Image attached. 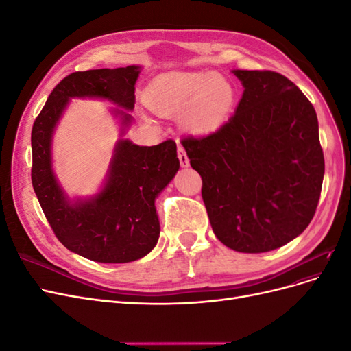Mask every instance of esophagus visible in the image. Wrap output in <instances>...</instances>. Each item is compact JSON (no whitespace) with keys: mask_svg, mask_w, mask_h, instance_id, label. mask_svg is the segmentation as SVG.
Masks as SVG:
<instances>
[{"mask_svg":"<svg viewBox=\"0 0 351 351\" xmlns=\"http://www.w3.org/2000/svg\"><path fill=\"white\" fill-rule=\"evenodd\" d=\"M177 155H178V159H180V164H182V167H189V156L184 151V147L182 145H178L177 147Z\"/></svg>","mask_w":351,"mask_h":351,"instance_id":"1","label":"esophagus"}]
</instances>
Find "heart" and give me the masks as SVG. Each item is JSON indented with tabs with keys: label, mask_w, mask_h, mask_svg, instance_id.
Wrapping results in <instances>:
<instances>
[{
	"label": "heart",
	"mask_w": 351,
	"mask_h": 351,
	"mask_svg": "<svg viewBox=\"0 0 351 351\" xmlns=\"http://www.w3.org/2000/svg\"><path fill=\"white\" fill-rule=\"evenodd\" d=\"M145 101L161 114L182 111V125L190 133L218 132L236 108L237 89L215 71H169L147 84Z\"/></svg>",
	"instance_id": "heart-1"
}]
</instances>
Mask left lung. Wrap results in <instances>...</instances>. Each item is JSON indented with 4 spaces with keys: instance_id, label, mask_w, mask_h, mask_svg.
I'll return each instance as SVG.
<instances>
[{
    "instance_id": "1",
    "label": "left lung",
    "mask_w": 351,
    "mask_h": 351,
    "mask_svg": "<svg viewBox=\"0 0 351 351\" xmlns=\"http://www.w3.org/2000/svg\"><path fill=\"white\" fill-rule=\"evenodd\" d=\"M236 114L215 133L182 145L202 177L217 239L241 253L275 250L311 224L325 173L313 105L275 71L232 70Z\"/></svg>"
}]
</instances>
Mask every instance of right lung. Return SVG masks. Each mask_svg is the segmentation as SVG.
<instances>
[{"mask_svg": "<svg viewBox=\"0 0 351 351\" xmlns=\"http://www.w3.org/2000/svg\"><path fill=\"white\" fill-rule=\"evenodd\" d=\"M141 66L76 71L51 92L32 129V184L57 239L73 253L102 263H125L146 256L158 243L155 199L180 168L177 145L165 141L139 146L119 139L98 193L74 197L52 169V137L73 98L105 99L117 108L120 136L133 123L134 84Z\"/></svg>", "mask_w": 351, "mask_h": 351, "instance_id": "right-lung-1", "label": "right lung"}]
</instances>
